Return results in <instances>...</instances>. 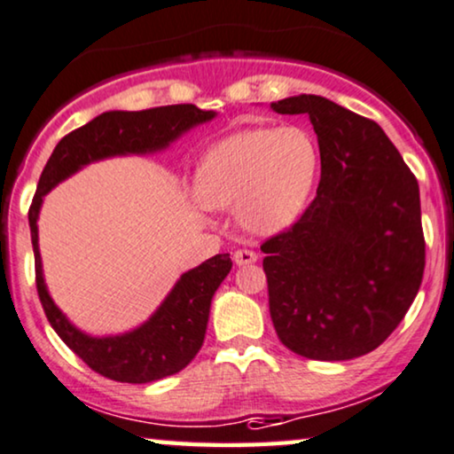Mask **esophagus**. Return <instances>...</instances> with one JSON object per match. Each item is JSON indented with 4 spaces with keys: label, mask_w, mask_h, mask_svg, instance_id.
Here are the masks:
<instances>
[{
    "label": "esophagus",
    "mask_w": 454,
    "mask_h": 454,
    "mask_svg": "<svg viewBox=\"0 0 454 454\" xmlns=\"http://www.w3.org/2000/svg\"><path fill=\"white\" fill-rule=\"evenodd\" d=\"M257 262V253H253L249 249H239L234 253V263L237 265H251Z\"/></svg>",
    "instance_id": "1"
}]
</instances>
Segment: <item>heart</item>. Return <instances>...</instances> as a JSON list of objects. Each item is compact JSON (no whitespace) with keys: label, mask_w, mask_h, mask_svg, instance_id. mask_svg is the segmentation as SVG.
I'll use <instances>...</instances> for the list:
<instances>
[{"label":"heart","mask_w":454,"mask_h":454,"mask_svg":"<svg viewBox=\"0 0 454 454\" xmlns=\"http://www.w3.org/2000/svg\"><path fill=\"white\" fill-rule=\"evenodd\" d=\"M319 149L301 126L232 132L203 155L197 191L207 207H237L247 231L278 234L305 209L317 178Z\"/></svg>","instance_id":"heart-1"}]
</instances>
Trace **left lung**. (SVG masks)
I'll use <instances>...</instances> for the list:
<instances>
[{"label": "left lung", "mask_w": 454, "mask_h": 454, "mask_svg": "<svg viewBox=\"0 0 454 454\" xmlns=\"http://www.w3.org/2000/svg\"><path fill=\"white\" fill-rule=\"evenodd\" d=\"M271 110L307 114L322 160L309 207L262 245L276 334L307 359L361 357L396 330L421 286L419 184L373 120L319 95Z\"/></svg>", "instance_id": "1"}]
</instances>
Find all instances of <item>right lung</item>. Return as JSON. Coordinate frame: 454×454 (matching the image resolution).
<instances>
[{"instance_id": "obj_1", "label": "right lung", "mask_w": 454, "mask_h": 454, "mask_svg": "<svg viewBox=\"0 0 454 454\" xmlns=\"http://www.w3.org/2000/svg\"><path fill=\"white\" fill-rule=\"evenodd\" d=\"M214 118L215 112L199 110L192 104L151 107L143 112H106L66 135L41 172L37 192L28 209L41 305L51 328L68 344V348L104 378L147 384L184 370L201 348L211 299L232 268L231 255L220 253L180 276L164 303L138 328L118 336H89L68 322L47 293L37 231L41 203L53 186L87 164L114 155L155 153L183 137L186 130Z\"/></svg>"}]
</instances>
